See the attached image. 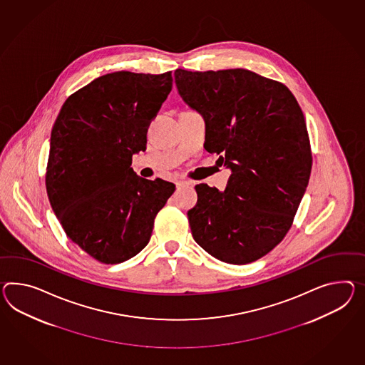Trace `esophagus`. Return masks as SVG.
I'll use <instances>...</instances> for the list:
<instances>
[{
  "label": "esophagus",
  "instance_id": "esophagus-1",
  "mask_svg": "<svg viewBox=\"0 0 365 365\" xmlns=\"http://www.w3.org/2000/svg\"><path fill=\"white\" fill-rule=\"evenodd\" d=\"M175 185H177V187L190 186V185H192V182L191 180H186V179H179Z\"/></svg>",
  "mask_w": 365,
  "mask_h": 365
}]
</instances>
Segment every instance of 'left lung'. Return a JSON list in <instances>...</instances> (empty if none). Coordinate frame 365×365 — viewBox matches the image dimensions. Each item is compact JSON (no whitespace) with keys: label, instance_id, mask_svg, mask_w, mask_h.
I'll list each match as a JSON object with an SVG mask.
<instances>
[{"label":"left lung","instance_id":"left-lung-1","mask_svg":"<svg viewBox=\"0 0 365 365\" xmlns=\"http://www.w3.org/2000/svg\"><path fill=\"white\" fill-rule=\"evenodd\" d=\"M174 76L180 98L205 117V150L232 171L224 191L196 185L192 237L222 262H253L284 240L309 185L302 109L282 83L249 70L178 68Z\"/></svg>","mask_w":365,"mask_h":365}]
</instances>
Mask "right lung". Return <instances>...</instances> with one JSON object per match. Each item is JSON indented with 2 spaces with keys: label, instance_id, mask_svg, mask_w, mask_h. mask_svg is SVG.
<instances>
[{
  "label": "right lung",
  "instance_id": "add662e5",
  "mask_svg": "<svg viewBox=\"0 0 365 365\" xmlns=\"http://www.w3.org/2000/svg\"><path fill=\"white\" fill-rule=\"evenodd\" d=\"M171 88V71L112 72L72 93L55 120L47 196L67 237L103 264L140 253L175 191L174 183L141 178L130 168Z\"/></svg>",
  "mask_w": 365,
  "mask_h": 365
}]
</instances>
